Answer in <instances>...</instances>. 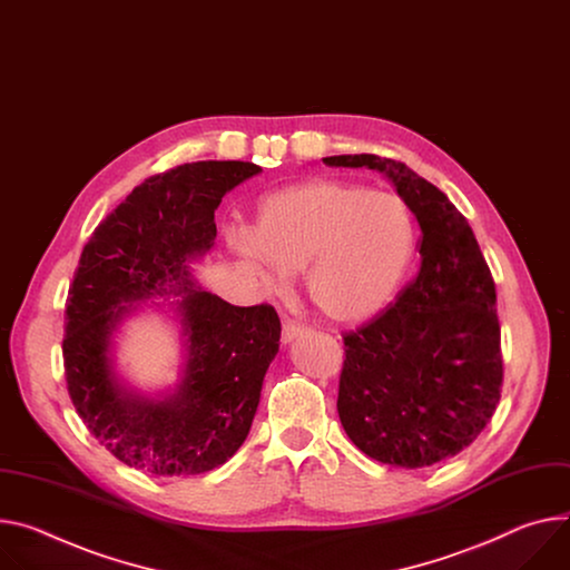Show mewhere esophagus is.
Here are the masks:
<instances>
[{
  "instance_id": "34e87169",
  "label": "esophagus",
  "mask_w": 570,
  "mask_h": 570,
  "mask_svg": "<svg viewBox=\"0 0 570 570\" xmlns=\"http://www.w3.org/2000/svg\"><path fill=\"white\" fill-rule=\"evenodd\" d=\"M302 334H306V327H304L302 323L284 321V325H282V343H284V345L293 343V341H295L297 336H302Z\"/></svg>"
}]
</instances>
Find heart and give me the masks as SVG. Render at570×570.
<instances>
[{
	"label": "heart",
	"instance_id": "heart-1",
	"mask_svg": "<svg viewBox=\"0 0 570 570\" xmlns=\"http://www.w3.org/2000/svg\"><path fill=\"white\" fill-rule=\"evenodd\" d=\"M227 245L268 291L306 275V295L336 323H364L397 293L416 247L406 202L336 179L282 188L258 202L252 229Z\"/></svg>",
	"mask_w": 570,
	"mask_h": 570
}]
</instances>
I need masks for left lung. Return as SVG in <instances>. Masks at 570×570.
I'll use <instances>...</instances> for the list:
<instances>
[{
    "label": "left lung",
    "mask_w": 570,
    "mask_h": 570,
    "mask_svg": "<svg viewBox=\"0 0 570 570\" xmlns=\"http://www.w3.org/2000/svg\"><path fill=\"white\" fill-rule=\"evenodd\" d=\"M382 173L423 232L421 271L373 323L343 336L338 419L371 459L425 469L469 448L502 386L495 284L478 238L428 179L377 154L325 157Z\"/></svg>",
    "instance_id": "1"
}]
</instances>
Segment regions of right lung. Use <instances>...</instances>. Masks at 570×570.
I'll return each instance as SVG.
<instances>
[{"instance_id": "obj_1", "label": "right lung", "mask_w": 570, "mask_h": 570, "mask_svg": "<svg viewBox=\"0 0 570 570\" xmlns=\"http://www.w3.org/2000/svg\"><path fill=\"white\" fill-rule=\"evenodd\" d=\"M262 173L197 161L154 175L97 225L66 306V380L88 432L134 469L177 478L223 465L247 439L282 325L268 304L234 306L202 291L190 264L214 247L225 193ZM180 325L177 385L154 396L117 371L115 338L147 298ZM175 296V301L169 297Z\"/></svg>"}]
</instances>
